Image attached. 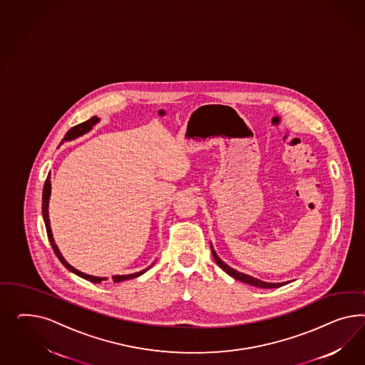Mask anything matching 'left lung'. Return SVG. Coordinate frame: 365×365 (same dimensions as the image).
Instances as JSON below:
<instances>
[{"label": "left lung", "mask_w": 365, "mask_h": 365, "mask_svg": "<svg viewBox=\"0 0 365 365\" xmlns=\"http://www.w3.org/2000/svg\"><path fill=\"white\" fill-rule=\"evenodd\" d=\"M211 253H212V257H214L215 262H217V264L220 265V267H222V269H223L229 276H232V278H235V279H238V281H242L245 284H249V285H253V287H262V289H273V287H279L284 285V284H270V282H264V281H261V279H257L255 277L247 276V274L240 273V272L234 270V269L230 267V266L226 265V264L222 261L221 258L217 255L215 250H214L212 247H211Z\"/></svg>", "instance_id": "obj_1"}]
</instances>
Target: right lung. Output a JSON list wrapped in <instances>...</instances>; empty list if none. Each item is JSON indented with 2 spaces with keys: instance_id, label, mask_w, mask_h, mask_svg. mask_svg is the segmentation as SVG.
I'll return each mask as SVG.
<instances>
[{
  "instance_id": "obj_1",
  "label": "right lung",
  "mask_w": 365,
  "mask_h": 365,
  "mask_svg": "<svg viewBox=\"0 0 365 365\" xmlns=\"http://www.w3.org/2000/svg\"><path fill=\"white\" fill-rule=\"evenodd\" d=\"M98 122H99V118L93 116V118H91V119L87 120V122L80 123L78 125L72 127V128L66 133V136H64L63 142H66V140H73V139H76L78 136H81L83 133H88L89 130H91V128H92V127H93V125H95ZM63 142H61V143H63ZM49 197H51V175L48 174V177L45 179L44 190H43V218H44L45 227H46V234H48L49 242L52 245V249H53L55 255H57V258L60 259V262H61L63 265L66 266L68 270H71L72 273H75V274H78V277H81V278H84V279H87V281H91V282L100 284V282H101L103 279H106V278H103V277L88 276V274H86V273L78 272V270H76L73 266L69 265V264L66 262V259L63 258L61 253L58 252V249H57V246H56L55 241H53V235H52L51 225H49V217H48V203H49ZM144 272H147V269H144L142 272H138V273H133V274H127V276H113L112 277V281H113V282H120V281H125V279L136 278V277L142 276Z\"/></svg>"
}]
</instances>
